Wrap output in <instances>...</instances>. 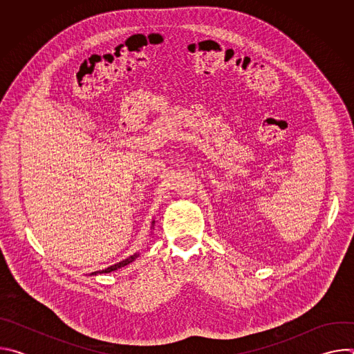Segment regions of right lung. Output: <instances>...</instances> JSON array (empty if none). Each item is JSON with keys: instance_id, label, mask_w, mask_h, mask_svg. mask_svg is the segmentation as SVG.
<instances>
[{"instance_id": "1", "label": "right lung", "mask_w": 354, "mask_h": 354, "mask_svg": "<svg viewBox=\"0 0 354 354\" xmlns=\"http://www.w3.org/2000/svg\"><path fill=\"white\" fill-rule=\"evenodd\" d=\"M154 223L156 221H153V225H154ZM136 258H138V254H134V255H131V257H129L127 259H124V261H122V262H119V263H116V265H113V266H109V268H106V269H104V270H97V272H93V273H91V274H102V273H111V272H115V270H118V269H120V268H124V266H127L129 263H131Z\"/></svg>"}]
</instances>
